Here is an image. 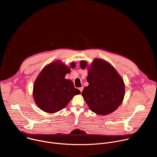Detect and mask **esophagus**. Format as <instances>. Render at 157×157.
I'll list each match as a JSON object with an SVG mask.
<instances>
[{
    "instance_id": "esophagus-1",
    "label": "esophagus",
    "mask_w": 157,
    "mask_h": 157,
    "mask_svg": "<svg viewBox=\"0 0 157 157\" xmlns=\"http://www.w3.org/2000/svg\"><path fill=\"white\" fill-rule=\"evenodd\" d=\"M79 89L80 90V91L82 93V90H83V86H82V87H79Z\"/></svg>"
}]
</instances>
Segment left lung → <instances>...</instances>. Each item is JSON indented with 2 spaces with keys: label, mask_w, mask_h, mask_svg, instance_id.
<instances>
[{
  "label": "left lung",
  "mask_w": 157,
  "mask_h": 157,
  "mask_svg": "<svg viewBox=\"0 0 157 157\" xmlns=\"http://www.w3.org/2000/svg\"><path fill=\"white\" fill-rule=\"evenodd\" d=\"M81 68L87 63L81 61ZM87 81L82 96L93 113L105 116L115 111L121 105L125 95L124 80L110 63L102 59H94L88 68Z\"/></svg>",
  "instance_id": "left-lung-1"
}]
</instances>
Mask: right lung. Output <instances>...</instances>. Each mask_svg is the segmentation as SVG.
<instances>
[{
    "instance_id": "add662e5",
    "label": "right lung",
    "mask_w": 157,
    "mask_h": 157,
    "mask_svg": "<svg viewBox=\"0 0 157 157\" xmlns=\"http://www.w3.org/2000/svg\"><path fill=\"white\" fill-rule=\"evenodd\" d=\"M75 63L71 64L74 68ZM70 67L56 61L41 70L36 78L33 96L37 106L48 113H55L64 108L73 98L81 93L70 79L64 78L70 73Z\"/></svg>"
}]
</instances>
